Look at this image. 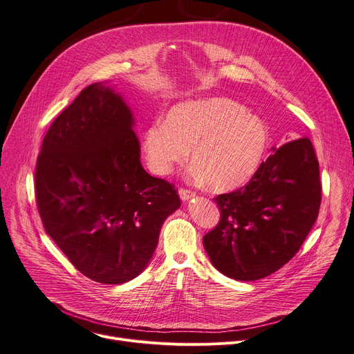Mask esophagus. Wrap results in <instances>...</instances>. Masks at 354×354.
Segmentation results:
<instances>
[{
    "label": "esophagus",
    "mask_w": 354,
    "mask_h": 354,
    "mask_svg": "<svg viewBox=\"0 0 354 354\" xmlns=\"http://www.w3.org/2000/svg\"><path fill=\"white\" fill-rule=\"evenodd\" d=\"M179 196H180V199H182V201H189L191 198H194V196H195V192L180 188V189H179Z\"/></svg>",
    "instance_id": "34e87169"
}]
</instances>
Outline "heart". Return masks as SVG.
Instances as JSON below:
<instances>
[{"label": "heart", "mask_w": 354, "mask_h": 354, "mask_svg": "<svg viewBox=\"0 0 354 354\" xmlns=\"http://www.w3.org/2000/svg\"><path fill=\"white\" fill-rule=\"evenodd\" d=\"M270 145L267 124L227 97L187 100L172 106L165 122L147 126L143 151L149 167L169 175L192 151L189 178L215 192L243 188L261 167Z\"/></svg>", "instance_id": "heart-1"}]
</instances>
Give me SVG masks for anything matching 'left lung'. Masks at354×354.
<instances>
[{
  "label": "left lung",
  "instance_id": "8db88e82",
  "mask_svg": "<svg viewBox=\"0 0 354 354\" xmlns=\"http://www.w3.org/2000/svg\"><path fill=\"white\" fill-rule=\"evenodd\" d=\"M214 201L221 219L203 236L212 266L238 281L261 280L280 270L319 216L320 169L310 139L274 149L245 187Z\"/></svg>",
  "mask_w": 354,
  "mask_h": 354
}]
</instances>
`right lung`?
I'll return each mask as SVG.
<instances>
[{
  "instance_id": "right-lung-1",
  "label": "right lung",
  "mask_w": 354,
  "mask_h": 354,
  "mask_svg": "<svg viewBox=\"0 0 354 354\" xmlns=\"http://www.w3.org/2000/svg\"><path fill=\"white\" fill-rule=\"evenodd\" d=\"M123 97L95 83L53 122L35 167L46 232L82 274L123 284L151 261L165 219L180 207L174 185L140 163Z\"/></svg>"
}]
</instances>
